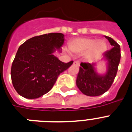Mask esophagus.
Here are the masks:
<instances>
[{
  "instance_id": "34e87169",
  "label": "esophagus",
  "mask_w": 132,
  "mask_h": 132,
  "mask_svg": "<svg viewBox=\"0 0 132 132\" xmlns=\"http://www.w3.org/2000/svg\"><path fill=\"white\" fill-rule=\"evenodd\" d=\"M73 65H76V66H79L80 62L79 61H75L73 62Z\"/></svg>"
}]
</instances>
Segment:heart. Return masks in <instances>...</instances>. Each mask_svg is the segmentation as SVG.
<instances>
[{
    "label": "heart",
    "instance_id": "1",
    "mask_svg": "<svg viewBox=\"0 0 132 132\" xmlns=\"http://www.w3.org/2000/svg\"><path fill=\"white\" fill-rule=\"evenodd\" d=\"M69 47L71 52L80 53L87 50V57H95L105 49V43L102 40H94L86 37L74 39L69 43Z\"/></svg>",
    "mask_w": 132,
    "mask_h": 132
}]
</instances>
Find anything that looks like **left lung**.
Returning a JSON list of instances; mask_svg holds the SVG:
<instances>
[{"mask_svg":"<svg viewBox=\"0 0 132 132\" xmlns=\"http://www.w3.org/2000/svg\"><path fill=\"white\" fill-rule=\"evenodd\" d=\"M112 48L103 53L101 60L106 61L107 69L105 73L97 71L96 63H81L76 79L79 89L87 96H98L106 92L116 76L121 53L120 46L112 38L104 36Z\"/></svg>","mask_w":132,"mask_h":132,"instance_id":"8db88e82","label":"left lung"}]
</instances>
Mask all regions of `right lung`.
Returning a JSON list of instances; mask_svg holds the SVG:
<instances>
[{
	"instance_id": "add662e5",
	"label": "right lung",
	"mask_w": 132,
	"mask_h": 132,
	"mask_svg": "<svg viewBox=\"0 0 132 132\" xmlns=\"http://www.w3.org/2000/svg\"><path fill=\"white\" fill-rule=\"evenodd\" d=\"M65 41L63 33L37 36L26 40L18 49L11 67V79L19 95L35 99L48 93L59 74L73 61L63 63L54 53H61Z\"/></svg>"
}]
</instances>
